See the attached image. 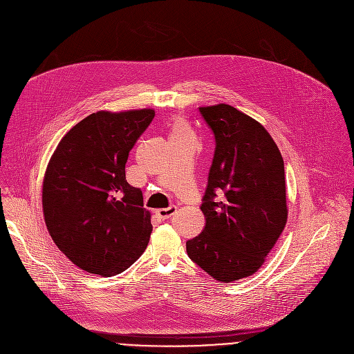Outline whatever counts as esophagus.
Here are the masks:
<instances>
[{"mask_svg":"<svg viewBox=\"0 0 354 354\" xmlns=\"http://www.w3.org/2000/svg\"><path fill=\"white\" fill-rule=\"evenodd\" d=\"M176 213V207L175 206H169L165 209H158L156 210V214L161 218V220H168L169 217H172Z\"/></svg>","mask_w":354,"mask_h":354,"instance_id":"1","label":"esophagus"}]
</instances>
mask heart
Returning <instances> with one entry per match:
<instances>
[{"instance_id":"1","label":"heart","mask_w":354,"mask_h":354,"mask_svg":"<svg viewBox=\"0 0 354 354\" xmlns=\"http://www.w3.org/2000/svg\"><path fill=\"white\" fill-rule=\"evenodd\" d=\"M183 138V137H187V138H193V133L190 130V127L187 126V123L182 119H175L171 124V138Z\"/></svg>"}]
</instances>
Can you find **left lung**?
<instances>
[{
	"label": "left lung",
	"instance_id": "obj_1",
	"mask_svg": "<svg viewBox=\"0 0 354 354\" xmlns=\"http://www.w3.org/2000/svg\"><path fill=\"white\" fill-rule=\"evenodd\" d=\"M216 151L189 258L218 281L257 273L287 223L284 162L268 130L231 105L198 108Z\"/></svg>",
	"mask_w": 354,
	"mask_h": 354
}]
</instances>
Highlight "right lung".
Segmentation results:
<instances>
[{"label": "right lung", "mask_w": 354, "mask_h": 354, "mask_svg": "<svg viewBox=\"0 0 354 354\" xmlns=\"http://www.w3.org/2000/svg\"><path fill=\"white\" fill-rule=\"evenodd\" d=\"M153 109L100 111L77 123L48 161L41 190L44 223L80 269L111 277L145 250L153 225L142 193L126 180L130 149Z\"/></svg>", "instance_id": "add662e5"}]
</instances>
